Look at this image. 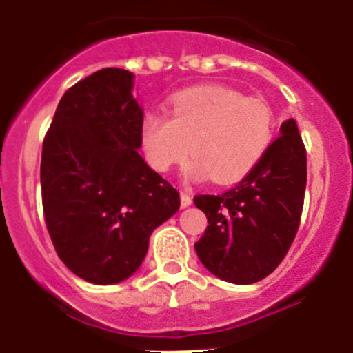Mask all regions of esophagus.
Instances as JSON below:
<instances>
[{
	"instance_id": "esophagus-1",
	"label": "esophagus",
	"mask_w": 353,
	"mask_h": 353,
	"mask_svg": "<svg viewBox=\"0 0 353 353\" xmlns=\"http://www.w3.org/2000/svg\"><path fill=\"white\" fill-rule=\"evenodd\" d=\"M180 205H182V208L191 207V205H192L191 192H189V191H180Z\"/></svg>"
}]
</instances>
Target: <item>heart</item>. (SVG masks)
Segmentation results:
<instances>
[{
  "mask_svg": "<svg viewBox=\"0 0 353 353\" xmlns=\"http://www.w3.org/2000/svg\"><path fill=\"white\" fill-rule=\"evenodd\" d=\"M274 136L272 108L224 86H196L174 93L170 117L152 111L141 121V148L159 173L185 161L191 180L233 183L248 176Z\"/></svg>",
  "mask_w": 353,
  "mask_h": 353,
  "instance_id": "obj_1",
  "label": "heart"
}]
</instances>
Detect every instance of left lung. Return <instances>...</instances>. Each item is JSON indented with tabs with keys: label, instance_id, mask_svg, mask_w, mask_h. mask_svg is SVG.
Wrapping results in <instances>:
<instances>
[{
	"label": "left lung",
	"instance_id": "obj_1",
	"mask_svg": "<svg viewBox=\"0 0 353 353\" xmlns=\"http://www.w3.org/2000/svg\"><path fill=\"white\" fill-rule=\"evenodd\" d=\"M305 180L304 143L290 118L239 185L219 196L194 198L208 219L203 236L194 244L205 269L235 285H252L274 272L299 230Z\"/></svg>",
	"mask_w": 353,
	"mask_h": 353
}]
</instances>
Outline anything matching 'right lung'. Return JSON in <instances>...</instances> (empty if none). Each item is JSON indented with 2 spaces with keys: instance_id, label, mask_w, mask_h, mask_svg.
<instances>
[{
  "instance_id": "right-lung-1",
  "label": "right lung",
  "mask_w": 353,
  "mask_h": 353,
  "mask_svg": "<svg viewBox=\"0 0 353 353\" xmlns=\"http://www.w3.org/2000/svg\"><path fill=\"white\" fill-rule=\"evenodd\" d=\"M134 74L102 68L61 97L42 145L40 185L60 260L93 285L141 267L150 235L180 208L179 191L139 155Z\"/></svg>"
}]
</instances>
